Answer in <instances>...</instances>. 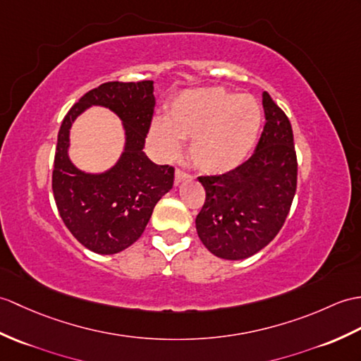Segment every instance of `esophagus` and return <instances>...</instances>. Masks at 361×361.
<instances>
[{"label":"esophagus","mask_w":361,"mask_h":361,"mask_svg":"<svg viewBox=\"0 0 361 361\" xmlns=\"http://www.w3.org/2000/svg\"><path fill=\"white\" fill-rule=\"evenodd\" d=\"M189 178H190V177H189V175H188L186 172H183V171H180V169L175 171V184H177V186H178L180 183L186 181V180H189Z\"/></svg>","instance_id":"esophagus-1"}]
</instances>
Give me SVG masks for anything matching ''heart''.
I'll return each instance as SVG.
<instances>
[{"mask_svg":"<svg viewBox=\"0 0 361 361\" xmlns=\"http://www.w3.org/2000/svg\"><path fill=\"white\" fill-rule=\"evenodd\" d=\"M262 128V111L252 97L232 95L216 87L183 92L167 118L150 126L158 157H177L180 140H190L189 157L200 172L220 175L245 163Z\"/></svg>","mask_w":361,"mask_h":361,"instance_id":"obj_1","label":"heart"}]
</instances>
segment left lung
<instances>
[{"mask_svg": "<svg viewBox=\"0 0 361 361\" xmlns=\"http://www.w3.org/2000/svg\"><path fill=\"white\" fill-rule=\"evenodd\" d=\"M266 124L254 155L231 172L200 177L206 190L195 226L215 257L245 259L275 238L297 189L294 135L286 114L263 92Z\"/></svg>", "mask_w": 361, "mask_h": 361, "instance_id": "8db88e82", "label": "left lung"}]
</instances>
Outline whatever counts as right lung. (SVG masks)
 <instances>
[{
    "label": "right lung",
    "instance_id": "right-lung-1",
    "mask_svg": "<svg viewBox=\"0 0 361 361\" xmlns=\"http://www.w3.org/2000/svg\"><path fill=\"white\" fill-rule=\"evenodd\" d=\"M92 105L122 120L123 152L103 173H85L70 160V128ZM155 107L154 81L104 82L82 95L58 132L52 189L66 228L95 254H118L146 229L154 207L173 186V167L158 166L142 152Z\"/></svg>",
    "mask_w": 361,
    "mask_h": 361
}]
</instances>
